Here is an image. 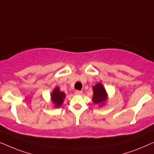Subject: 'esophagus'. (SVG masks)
I'll return each instance as SVG.
<instances>
[{
  "label": "esophagus",
  "instance_id": "obj_1",
  "mask_svg": "<svg viewBox=\"0 0 154 154\" xmlns=\"http://www.w3.org/2000/svg\"><path fill=\"white\" fill-rule=\"evenodd\" d=\"M75 94H76L77 95H82V91H75Z\"/></svg>",
  "mask_w": 154,
  "mask_h": 154
}]
</instances>
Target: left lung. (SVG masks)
<instances>
[{"label": "left lung", "instance_id": "8db88e82", "mask_svg": "<svg viewBox=\"0 0 154 154\" xmlns=\"http://www.w3.org/2000/svg\"><path fill=\"white\" fill-rule=\"evenodd\" d=\"M93 91H94V96L92 98L93 102L96 105H100V106L103 105L107 100V95L103 84L98 83L93 87Z\"/></svg>", "mask_w": 154, "mask_h": 154}]
</instances>
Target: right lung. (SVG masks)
<instances>
[{
	"mask_svg": "<svg viewBox=\"0 0 154 154\" xmlns=\"http://www.w3.org/2000/svg\"><path fill=\"white\" fill-rule=\"evenodd\" d=\"M65 97H66L65 93L60 91V88L58 86H56L51 94V100L54 104L55 107H59L62 105L63 103Z\"/></svg>",
	"mask_w": 154,
	"mask_h": 154,
	"instance_id": "right-lung-1",
	"label": "right lung"
}]
</instances>
